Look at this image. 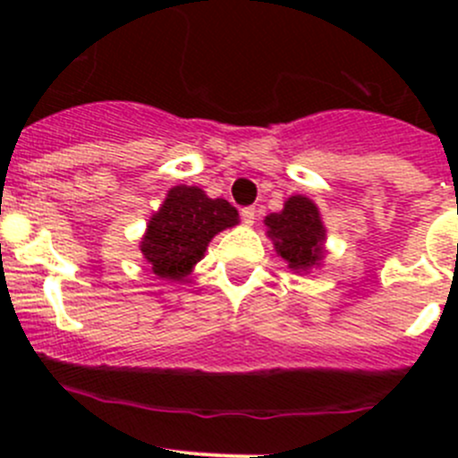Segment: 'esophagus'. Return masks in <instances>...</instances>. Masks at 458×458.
Instances as JSON below:
<instances>
[{"instance_id":"esophagus-1","label":"esophagus","mask_w":458,"mask_h":458,"mask_svg":"<svg viewBox=\"0 0 458 458\" xmlns=\"http://www.w3.org/2000/svg\"><path fill=\"white\" fill-rule=\"evenodd\" d=\"M242 219H243V224H246V225L255 224V219H257V210H255V208H252V206L243 208V210H242Z\"/></svg>"}]
</instances>
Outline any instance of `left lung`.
Returning a JSON list of instances; mask_svg holds the SVG:
<instances>
[{
    "label": "left lung",
    "instance_id": "obj_1",
    "mask_svg": "<svg viewBox=\"0 0 458 458\" xmlns=\"http://www.w3.org/2000/svg\"><path fill=\"white\" fill-rule=\"evenodd\" d=\"M263 224L267 225V237L275 243L276 255L288 261L294 272H306L321 263L326 228L318 208L308 197H290L284 210L267 215Z\"/></svg>",
    "mask_w": 458,
    "mask_h": 458
}]
</instances>
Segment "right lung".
I'll list each match as a JSON object with an SVG mask.
<instances>
[{"label": "right lung", "instance_id": "obj_1", "mask_svg": "<svg viewBox=\"0 0 458 458\" xmlns=\"http://www.w3.org/2000/svg\"><path fill=\"white\" fill-rule=\"evenodd\" d=\"M237 224V208L225 199H210L197 186H174L148 221L141 255L157 276L182 281L201 261L212 237Z\"/></svg>", "mask_w": 458, "mask_h": 458}]
</instances>
